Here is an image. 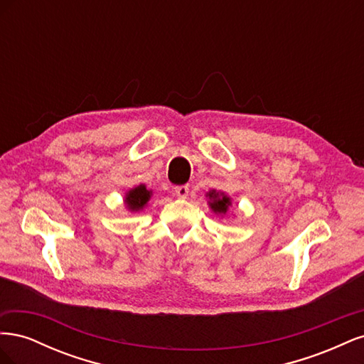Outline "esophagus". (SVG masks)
Returning a JSON list of instances; mask_svg holds the SVG:
<instances>
[{
	"mask_svg": "<svg viewBox=\"0 0 364 364\" xmlns=\"http://www.w3.org/2000/svg\"><path fill=\"white\" fill-rule=\"evenodd\" d=\"M188 193H190V188L186 185H178V186H174V194L178 196V197H182V199H185L186 196H188Z\"/></svg>",
	"mask_w": 364,
	"mask_h": 364,
	"instance_id": "1",
	"label": "esophagus"
}]
</instances>
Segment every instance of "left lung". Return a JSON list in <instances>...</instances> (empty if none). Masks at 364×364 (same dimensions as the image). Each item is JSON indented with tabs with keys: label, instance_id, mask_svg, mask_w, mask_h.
Segmentation results:
<instances>
[{
	"label": "left lung",
	"instance_id": "left-lung-1",
	"mask_svg": "<svg viewBox=\"0 0 364 364\" xmlns=\"http://www.w3.org/2000/svg\"><path fill=\"white\" fill-rule=\"evenodd\" d=\"M206 196L209 197L208 203H209V206H211V209L215 214L222 215V214L228 213V208L230 206V199L228 196H225L223 193H217L215 190L209 191Z\"/></svg>",
	"mask_w": 364,
	"mask_h": 364
}]
</instances>
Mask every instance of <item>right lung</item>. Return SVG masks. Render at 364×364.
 Here are the masks:
<instances>
[{
	"label": "right lung",
	"instance_id": "1",
	"mask_svg": "<svg viewBox=\"0 0 364 364\" xmlns=\"http://www.w3.org/2000/svg\"><path fill=\"white\" fill-rule=\"evenodd\" d=\"M151 197V190H147L146 185H138L135 188L127 191L124 203L127 205L129 211H141L147 205Z\"/></svg>",
	"mask_w": 364,
	"mask_h": 364
}]
</instances>
